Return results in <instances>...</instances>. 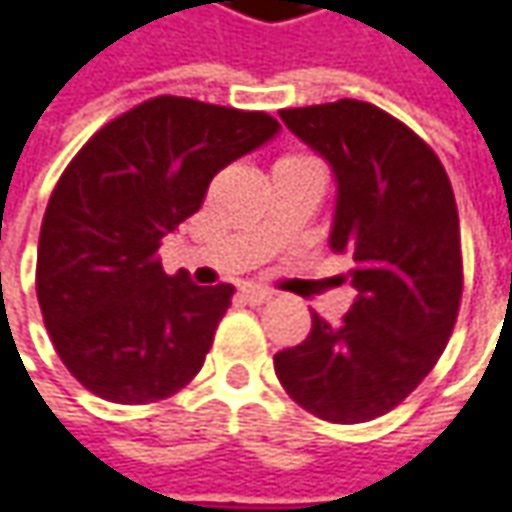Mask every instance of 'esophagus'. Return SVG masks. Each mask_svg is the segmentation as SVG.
<instances>
[{"instance_id":"34e87169","label":"esophagus","mask_w":512,"mask_h":512,"mask_svg":"<svg viewBox=\"0 0 512 512\" xmlns=\"http://www.w3.org/2000/svg\"><path fill=\"white\" fill-rule=\"evenodd\" d=\"M240 298L246 300V303H252V306H260V303L272 300V292L269 289H260V286H243L240 289Z\"/></svg>"}]
</instances>
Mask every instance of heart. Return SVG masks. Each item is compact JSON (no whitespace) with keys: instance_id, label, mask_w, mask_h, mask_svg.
I'll return each instance as SVG.
<instances>
[{"instance_id":"heart-1","label":"heart","mask_w":512,"mask_h":512,"mask_svg":"<svg viewBox=\"0 0 512 512\" xmlns=\"http://www.w3.org/2000/svg\"><path fill=\"white\" fill-rule=\"evenodd\" d=\"M283 160H292V157H283Z\"/></svg>"}]
</instances>
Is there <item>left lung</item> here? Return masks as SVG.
I'll return each instance as SVG.
<instances>
[{
	"mask_svg": "<svg viewBox=\"0 0 512 512\" xmlns=\"http://www.w3.org/2000/svg\"><path fill=\"white\" fill-rule=\"evenodd\" d=\"M280 120L332 166L329 246L352 257L358 298L338 326L312 315L275 372L323 421H372L430 375L453 335L464 289L453 186L433 148L372 102L283 108Z\"/></svg>",
	"mask_w": 512,
	"mask_h": 512,
	"instance_id": "left-lung-1",
	"label": "left lung"
}]
</instances>
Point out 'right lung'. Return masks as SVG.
<instances>
[{
	"mask_svg": "<svg viewBox=\"0 0 512 512\" xmlns=\"http://www.w3.org/2000/svg\"><path fill=\"white\" fill-rule=\"evenodd\" d=\"M278 128L263 111L154 97L102 125L62 171L42 217L36 298L88 392L154 404L200 372L234 286L166 275L157 252L214 174Z\"/></svg>",
	"mask_w": 512,
	"mask_h": 512,
	"instance_id": "1",
	"label": "right lung"
}]
</instances>
